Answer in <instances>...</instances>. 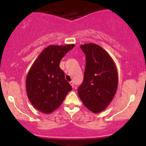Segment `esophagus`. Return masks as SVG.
I'll list each match as a JSON object with an SVG mask.
<instances>
[{
  "label": "esophagus",
  "mask_w": 146,
  "mask_h": 146,
  "mask_svg": "<svg viewBox=\"0 0 146 146\" xmlns=\"http://www.w3.org/2000/svg\"><path fill=\"white\" fill-rule=\"evenodd\" d=\"M70 84H71V86L73 87V88H74V86H75V84H74V82H73V81H71V82H70Z\"/></svg>",
  "instance_id": "34e87169"
}]
</instances>
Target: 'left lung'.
<instances>
[{
	"label": "left lung",
	"instance_id": "left-lung-1",
	"mask_svg": "<svg viewBox=\"0 0 146 146\" xmlns=\"http://www.w3.org/2000/svg\"><path fill=\"white\" fill-rule=\"evenodd\" d=\"M80 47L86 62L78 95L88 110L99 113L108 107L116 94L118 72L113 58L100 45L88 43Z\"/></svg>",
	"mask_w": 146,
	"mask_h": 146
}]
</instances>
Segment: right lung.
I'll return each instance as SVG.
<instances>
[{
	"mask_svg": "<svg viewBox=\"0 0 146 146\" xmlns=\"http://www.w3.org/2000/svg\"><path fill=\"white\" fill-rule=\"evenodd\" d=\"M74 46V44L49 45L40 53L28 72L26 78L28 99L42 113L49 114L59 108L72 90L60 68V62Z\"/></svg>",
	"mask_w": 146,
	"mask_h": 146,
	"instance_id": "right-lung-1",
	"label": "right lung"
}]
</instances>
